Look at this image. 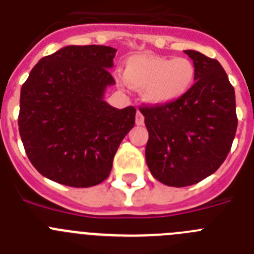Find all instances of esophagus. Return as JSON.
<instances>
[{
  "instance_id": "obj_1",
  "label": "esophagus",
  "mask_w": 254,
  "mask_h": 254,
  "mask_svg": "<svg viewBox=\"0 0 254 254\" xmlns=\"http://www.w3.org/2000/svg\"><path fill=\"white\" fill-rule=\"evenodd\" d=\"M135 124L136 125H143L144 124V116L140 111H136L135 115Z\"/></svg>"
}]
</instances>
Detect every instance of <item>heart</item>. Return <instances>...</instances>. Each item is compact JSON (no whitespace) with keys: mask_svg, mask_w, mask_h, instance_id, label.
Returning <instances> with one entry per match:
<instances>
[{"mask_svg":"<svg viewBox=\"0 0 254 254\" xmlns=\"http://www.w3.org/2000/svg\"><path fill=\"white\" fill-rule=\"evenodd\" d=\"M124 78L150 105H167L184 97L195 83L196 68L187 58L134 56L127 59Z\"/></svg>","mask_w":254,"mask_h":254,"instance_id":"obj_1","label":"heart"}]
</instances>
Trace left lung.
Instances as JSON below:
<instances>
[{"label": "left lung", "instance_id": "1", "mask_svg": "<svg viewBox=\"0 0 254 254\" xmlns=\"http://www.w3.org/2000/svg\"><path fill=\"white\" fill-rule=\"evenodd\" d=\"M196 79L177 101L139 110L149 132L145 159L153 177L173 187L191 186L221 166L234 140L235 92L216 59L185 50Z\"/></svg>", "mask_w": 254, "mask_h": 254}]
</instances>
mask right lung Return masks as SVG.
Returning a JSON list of instances; mask_svg holds the SVG:
<instances>
[{
  "mask_svg": "<svg viewBox=\"0 0 254 254\" xmlns=\"http://www.w3.org/2000/svg\"><path fill=\"white\" fill-rule=\"evenodd\" d=\"M116 49L68 45L31 69L20 93L19 131L31 164L70 187L105 181L119 145L135 124V107L104 100L115 84L109 69Z\"/></svg>",
  "mask_w": 254,
  "mask_h": 254,
  "instance_id": "add662e5",
  "label": "right lung"
}]
</instances>
